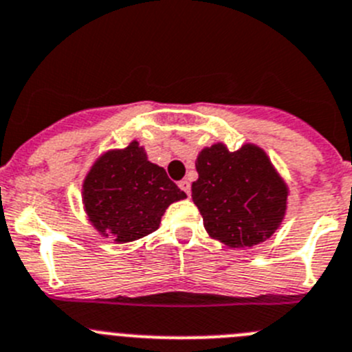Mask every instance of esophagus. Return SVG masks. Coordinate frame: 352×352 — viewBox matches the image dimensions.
Masks as SVG:
<instances>
[{"mask_svg":"<svg viewBox=\"0 0 352 352\" xmlns=\"http://www.w3.org/2000/svg\"><path fill=\"white\" fill-rule=\"evenodd\" d=\"M178 186L190 197V190H192V185H190V182H186V179H182V182L178 183Z\"/></svg>","mask_w":352,"mask_h":352,"instance_id":"obj_1","label":"esophagus"}]
</instances>
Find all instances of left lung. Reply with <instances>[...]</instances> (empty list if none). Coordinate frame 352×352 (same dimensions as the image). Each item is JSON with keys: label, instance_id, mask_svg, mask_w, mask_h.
Segmentation results:
<instances>
[{"label": "left lung", "instance_id": "8db88e82", "mask_svg": "<svg viewBox=\"0 0 352 352\" xmlns=\"http://www.w3.org/2000/svg\"><path fill=\"white\" fill-rule=\"evenodd\" d=\"M195 169L192 199L212 239L228 248H251L279 228L288 186L262 148L244 144L230 151L216 143L199 153Z\"/></svg>", "mask_w": 352, "mask_h": 352}]
</instances>
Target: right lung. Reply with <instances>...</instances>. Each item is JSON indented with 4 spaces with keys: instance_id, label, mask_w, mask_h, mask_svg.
I'll return each instance as SVG.
<instances>
[{
    "instance_id": "right-lung-1",
    "label": "right lung",
    "mask_w": 352,
    "mask_h": 352,
    "mask_svg": "<svg viewBox=\"0 0 352 352\" xmlns=\"http://www.w3.org/2000/svg\"><path fill=\"white\" fill-rule=\"evenodd\" d=\"M82 197L96 230L124 244L157 230L166 209L186 193L132 141L124 150H109L96 160L83 179Z\"/></svg>"
}]
</instances>
